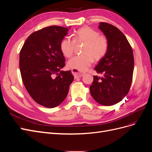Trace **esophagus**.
Listing matches in <instances>:
<instances>
[{"label":"esophagus","instance_id":"obj_1","mask_svg":"<svg viewBox=\"0 0 152 152\" xmlns=\"http://www.w3.org/2000/svg\"><path fill=\"white\" fill-rule=\"evenodd\" d=\"M72 73L75 79H77V78H80L84 75V73L78 72L76 70H72Z\"/></svg>","mask_w":152,"mask_h":152}]
</instances>
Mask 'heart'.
Instances as JSON below:
<instances>
[{
	"label": "heart",
	"instance_id": "obj_1",
	"mask_svg": "<svg viewBox=\"0 0 152 152\" xmlns=\"http://www.w3.org/2000/svg\"><path fill=\"white\" fill-rule=\"evenodd\" d=\"M73 39L64 38L60 43V49L66 58H70L74 52L75 43H84L82 54L71 58L68 61L67 66L72 70L84 72L95 60L103 58L107 54L108 42L106 37L99 35V33L89 27H84L73 34Z\"/></svg>",
	"mask_w": 152,
	"mask_h": 152
}]
</instances>
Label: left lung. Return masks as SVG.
<instances>
[{
    "label": "left lung",
    "mask_w": 152,
    "mask_h": 152,
    "mask_svg": "<svg viewBox=\"0 0 152 152\" xmlns=\"http://www.w3.org/2000/svg\"><path fill=\"white\" fill-rule=\"evenodd\" d=\"M98 28L107 37L108 48L94 68L96 72L103 76H94L90 93L100 104L111 106L120 102L129 91L134 56L127 39L117 27L101 22Z\"/></svg>",
    "instance_id": "8db88e82"
}]
</instances>
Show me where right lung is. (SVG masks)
Returning <instances> with one entry per match:
<instances>
[{"mask_svg":"<svg viewBox=\"0 0 152 152\" xmlns=\"http://www.w3.org/2000/svg\"><path fill=\"white\" fill-rule=\"evenodd\" d=\"M68 30L50 26L35 31L20 53V69L25 88L32 99L44 107L60 104L74 78L71 71L61 70L65 66V59L60 43Z\"/></svg>","mask_w":152,"mask_h":152,"instance_id":"add662e5","label":"right lung"}]
</instances>
